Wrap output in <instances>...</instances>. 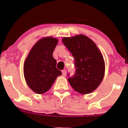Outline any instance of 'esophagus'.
Wrapping results in <instances>:
<instances>
[{
  "label": "esophagus",
  "mask_w": 128,
  "mask_h": 128,
  "mask_svg": "<svg viewBox=\"0 0 128 128\" xmlns=\"http://www.w3.org/2000/svg\"><path fill=\"white\" fill-rule=\"evenodd\" d=\"M62 75L63 76H66V70H63L62 71Z\"/></svg>",
  "instance_id": "esophagus-1"
}]
</instances>
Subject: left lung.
Masks as SVG:
<instances>
[{
    "instance_id": "left-lung-1",
    "label": "left lung",
    "mask_w": 128,
    "mask_h": 128,
    "mask_svg": "<svg viewBox=\"0 0 128 128\" xmlns=\"http://www.w3.org/2000/svg\"><path fill=\"white\" fill-rule=\"evenodd\" d=\"M62 42L74 58L76 72L68 78L70 86L82 94L91 93L102 82L105 64L95 42L83 34L64 37Z\"/></svg>"
}]
</instances>
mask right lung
I'll use <instances>...</instances> for the list:
<instances>
[{
	"label": "right lung",
	"instance_id": "right-lung-1",
	"mask_svg": "<svg viewBox=\"0 0 128 128\" xmlns=\"http://www.w3.org/2000/svg\"><path fill=\"white\" fill-rule=\"evenodd\" d=\"M58 42L56 38L46 36L33 46L23 65L26 82L34 92L43 94L50 88L56 78L62 74L57 69L53 52Z\"/></svg>",
	"mask_w": 128,
	"mask_h": 128
}]
</instances>
